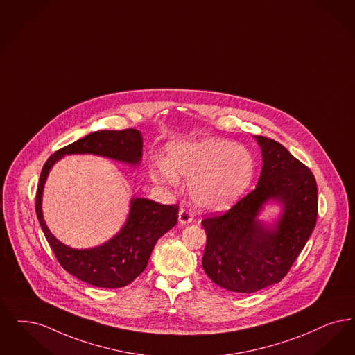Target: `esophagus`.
Segmentation results:
<instances>
[{
  "mask_svg": "<svg viewBox=\"0 0 355 355\" xmlns=\"http://www.w3.org/2000/svg\"><path fill=\"white\" fill-rule=\"evenodd\" d=\"M178 219H180V223H181V225H189V223L193 222L194 215H193V213H191L190 210L182 207V209L180 210V213H178Z\"/></svg>",
  "mask_w": 355,
  "mask_h": 355,
  "instance_id": "esophagus-1",
  "label": "esophagus"
}]
</instances>
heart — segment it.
<instances>
[{"instance_id": "b5f03b06", "label": "heart", "mask_w": 355, "mask_h": 355, "mask_svg": "<svg viewBox=\"0 0 355 355\" xmlns=\"http://www.w3.org/2000/svg\"><path fill=\"white\" fill-rule=\"evenodd\" d=\"M149 174L159 186H177L178 177L189 180V194L196 206L207 211H223L250 187L255 161L244 146L209 137L171 144L166 159L155 162Z\"/></svg>"}]
</instances>
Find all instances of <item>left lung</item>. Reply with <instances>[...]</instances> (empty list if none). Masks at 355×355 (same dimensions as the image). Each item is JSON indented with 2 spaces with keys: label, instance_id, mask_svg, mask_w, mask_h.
I'll list each match as a JSON object with an SVG mask.
<instances>
[{
  "label": "left lung",
  "instance_id": "8db88e82",
  "mask_svg": "<svg viewBox=\"0 0 355 355\" xmlns=\"http://www.w3.org/2000/svg\"><path fill=\"white\" fill-rule=\"evenodd\" d=\"M263 168L255 189L227 213L202 220L207 243L206 275L236 293H254L282 282L311 238L317 222V184L312 171L280 142L255 136ZM270 200L284 210L273 228L257 219Z\"/></svg>",
  "mask_w": 355,
  "mask_h": 355
}]
</instances>
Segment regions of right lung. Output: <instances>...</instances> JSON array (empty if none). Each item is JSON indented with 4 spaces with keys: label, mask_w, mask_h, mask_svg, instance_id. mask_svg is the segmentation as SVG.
<instances>
[{
    "label": "right lung",
    "mask_w": 355,
    "mask_h": 355,
    "mask_svg": "<svg viewBox=\"0 0 355 355\" xmlns=\"http://www.w3.org/2000/svg\"><path fill=\"white\" fill-rule=\"evenodd\" d=\"M66 155H96L136 166L142 157L141 132L132 128L98 130L59 149L43 165L35 197L37 218L59 264L76 279L94 286L123 288L141 275L157 241L175 226L178 206L132 198L127 222L111 241L94 248H71L50 232L42 214L44 182L53 165Z\"/></svg>",
    "instance_id": "right-lung-1"
}]
</instances>
